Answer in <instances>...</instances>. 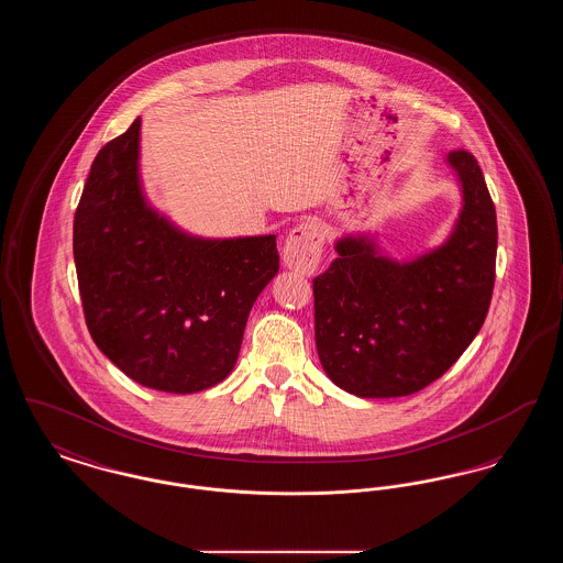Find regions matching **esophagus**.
I'll list each match as a JSON object with an SVG mask.
<instances>
[{
  "instance_id": "esophagus-1",
  "label": "esophagus",
  "mask_w": 563,
  "mask_h": 563,
  "mask_svg": "<svg viewBox=\"0 0 563 563\" xmlns=\"http://www.w3.org/2000/svg\"><path fill=\"white\" fill-rule=\"evenodd\" d=\"M324 230L317 219L297 223L283 244V262L299 274H314L321 264Z\"/></svg>"
}]
</instances>
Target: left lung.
I'll return each mask as SVG.
<instances>
[{"label": "left lung", "instance_id": "8db88e82", "mask_svg": "<svg viewBox=\"0 0 563 563\" xmlns=\"http://www.w3.org/2000/svg\"><path fill=\"white\" fill-rule=\"evenodd\" d=\"M462 202L448 239L409 260L374 234L335 241L312 280L314 338L329 379L361 399L407 397L445 374L487 317L496 276V209L473 154H448Z\"/></svg>", "mask_w": 563, "mask_h": 563}]
</instances>
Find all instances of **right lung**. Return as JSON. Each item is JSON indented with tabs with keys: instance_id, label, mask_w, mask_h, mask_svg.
Returning a JSON list of instances; mask_svg holds the SVG:
<instances>
[{
	"instance_id": "1",
	"label": "right lung",
	"mask_w": 563,
	"mask_h": 563,
	"mask_svg": "<svg viewBox=\"0 0 563 563\" xmlns=\"http://www.w3.org/2000/svg\"><path fill=\"white\" fill-rule=\"evenodd\" d=\"M141 118L97 154L74 219L88 331L141 386L189 395L232 374L255 299L278 272L276 236L202 239L152 207Z\"/></svg>"
}]
</instances>
